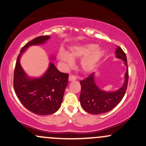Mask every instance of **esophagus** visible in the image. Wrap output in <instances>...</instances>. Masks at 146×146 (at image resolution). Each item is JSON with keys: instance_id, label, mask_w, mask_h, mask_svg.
Returning <instances> with one entry per match:
<instances>
[{"instance_id": "obj_1", "label": "esophagus", "mask_w": 146, "mask_h": 146, "mask_svg": "<svg viewBox=\"0 0 146 146\" xmlns=\"http://www.w3.org/2000/svg\"><path fill=\"white\" fill-rule=\"evenodd\" d=\"M77 78L76 76H75L74 75H70L69 77H68V80L69 81H74V80H76Z\"/></svg>"}]
</instances>
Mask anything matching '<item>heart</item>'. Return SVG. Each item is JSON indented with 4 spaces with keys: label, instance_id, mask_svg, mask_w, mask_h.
Segmentation results:
<instances>
[{
    "label": "heart",
    "instance_id": "heart-1",
    "mask_svg": "<svg viewBox=\"0 0 146 146\" xmlns=\"http://www.w3.org/2000/svg\"><path fill=\"white\" fill-rule=\"evenodd\" d=\"M97 48L98 45L93 44L82 45L72 48L69 55L64 52H61L59 58L65 66L68 68L71 67L74 64L73 59L84 57L82 60V67L84 71L90 72L96 67L104 55V51L99 48L97 49Z\"/></svg>",
    "mask_w": 146,
    "mask_h": 146
}]
</instances>
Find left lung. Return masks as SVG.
<instances>
[{
  "label": "left lung",
  "mask_w": 146,
  "mask_h": 146,
  "mask_svg": "<svg viewBox=\"0 0 146 146\" xmlns=\"http://www.w3.org/2000/svg\"><path fill=\"white\" fill-rule=\"evenodd\" d=\"M117 58L123 60L128 68L126 55L121 47L117 46L115 51ZM128 68L125 74L123 86L114 92H106L95 84L94 73L80 81L81 93L80 101L83 109L92 115H100L110 111L116 107L125 95L128 87Z\"/></svg>",
  "instance_id": "8db88e82"
}]
</instances>
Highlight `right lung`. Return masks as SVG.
I'll return each instance as SVG.
<instances>
[{"label":"right lung","mask_w":146,"mask_h":146,"mask_svg":"<svg viewBox=\"0 0 146 146\" xmlns=\"http://www.w3.org/2000/svg\"><path fill=\"white\" fill-rule=\"evenodd\" d=\"M50 37L38 36L21 48L14 75V88L23 106L32 113L40 115L53 114L60 108L65 88L68 84V73H62L53 63L40 78H29L20 64L22 53L29 46L43 44Z\"/></svg>","instance_id":"1"}]
</instances>
